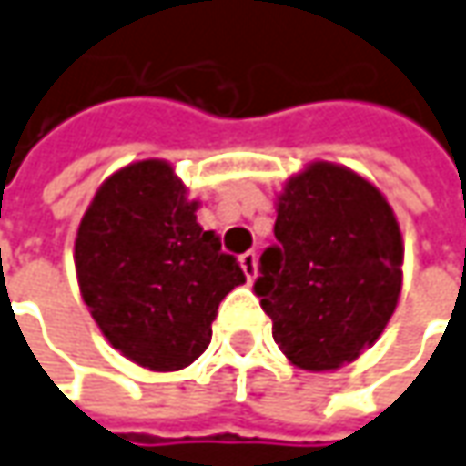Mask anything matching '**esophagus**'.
<instances>
[{
  "instance_id": "1",
  "label": "esophagus",
  "mask_w": 466,
  "mask_h": 466,
  "mask_svg": "<svg viewBox=\"0 0 466 466\" xmlns=\"http://www.w3.org/2000/svg\"><path fill=\"white\" fill-rule=\"evenodd\" d=\"M240 267L246 271V279L248 282H254L256 279V251H246V254L240 256Z\"/></svg>"
}]
</instances>
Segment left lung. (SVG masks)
<instances>
[{"mask_svg":"<svg viewBox=\"0 0 466 466\" xmlns=\"http://www.w3.org/2000/svg\"><path fill=\"white\" fill-rule=\"evenodd\" d=\"M274 236L254 284L274 341L299 370L354 361L400 298L402 236L385 195L351 168L315 161L277 197Z\"/></svg>","mask_w":466,"mask_h":466,"instance_id":"left-lung-1","label":"left lung"}]
</instances>
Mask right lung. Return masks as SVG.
I'll use <instances>...</instances> for the list:
<instances>
[{
  "instance_id": "right-lung-1",
  "label": "right lung",
  "mask_w": 466,
  "mask_h": 466,
  "mask_svg": "<svg viewBox=\"0 0 466 466\" xmlns=\"http://www.w3.org/2000/svg\"><path fill=\"white\" fill-rule=\"evenodd\" d=\"M195 212L171 164L148 158L105 179L76 230L81 298L109 346L146 370L189 367L218 305L246 282Z\"/></svg>"
}]
</instances>
